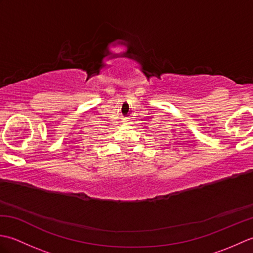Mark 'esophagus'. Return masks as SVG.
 I'll return each mask as SVG.
<instances>
[{
    "instance_id": "1",
    "label": "esophagus",
    "mask_w": 253,
    "mask_h": 253,
    "mask_svg": "<svg viewBox=\"0 0 253 253\" xmlns=\"http://www.w3.org/2000/svg\"><path fill=\"white\" fill-rule=\"evenodd\" d=\"M123 123H124V124H128V123H129V121H128V120H124Z\"/></svg>"
}]
</instances>
